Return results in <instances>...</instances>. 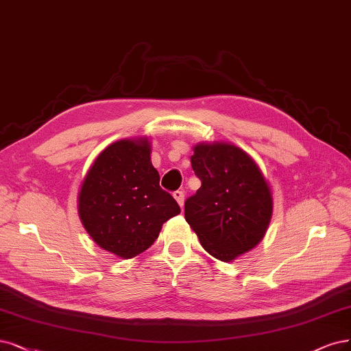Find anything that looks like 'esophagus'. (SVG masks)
I'll return each instance as SVG.
<instances>
[{"instance_id":"esophagus-1","label":"esophagus","mask_w":351,"mask_h":351,"mask_svg":"<svg viewBox=\"0 0 351 351\" xmlns=\"http://www.w3.org/2000/svg\"><path fill=\"white\" fill-rule=\"evenodd\" d=\"M173 196H174V199L177 200V203L180 204V208H183V204H184V193L177 190V191L173 193Z\"/></svg>"}]
</instances>
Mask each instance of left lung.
<instances>
[{"label": "left lung", "mask_w": 351, "mask_h": 351, "mask_svg": "<svg viewBox=\"0 0 351 351\" xmlns=\"http://www.w3.org/2000/svg\"><path fill=\"white\" fill-rule=\"evenodd\" d=\"M191 167L202 186L184 203V217L202 247L223 263L234 261L264 238L273 195L258 164L229 142L193 147Z\"/></svg>", "instance_id": "left-lung-1"}]
</instances>
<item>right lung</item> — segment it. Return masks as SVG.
<instances>
[{
	"mask_svg": "<svg viewBox=\"0 0 351 351\" xmlns=\"http://www.w3.org/2000/svg\"><path fill=\"white\" fill-rule=\"evenodd\" d=\"M180 213L160 187L147 136L117 141L91 164L78 191V215L91 239L128 260L148 250L162 223Z\"/></svg>",
	"mask_w": 351,
	"mask_h": 351,
	"instance_id": "1",
	"label": "right lung"
}]
</instances>
